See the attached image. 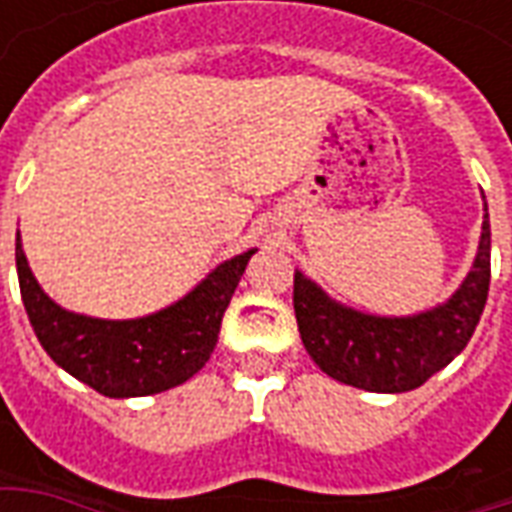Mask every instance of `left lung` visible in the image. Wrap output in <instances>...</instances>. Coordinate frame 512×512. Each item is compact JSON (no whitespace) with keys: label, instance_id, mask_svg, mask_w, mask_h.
I'll use <instances>...</instances> for the list:
<instances>
[{"label":"left lung","instance_id":"left-lung-1","mask_svg":"<svg viewBox=\"0 0 512 512\" xmlns=\"http://www.w3.org/2000/svg\"><path fill=\"white\" fill-rule=\"evenodd\" d=\"M477 255L450 299L417 315H370L332 299L304 271L293 274L301 343L326 376L365 392L417 389L472 340L491 282V224L483 202Z\"/></svg>","mask_w":512,"mask_h":512}]
</instances>
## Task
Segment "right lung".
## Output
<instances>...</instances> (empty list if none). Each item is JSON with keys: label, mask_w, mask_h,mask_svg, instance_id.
I'll use <instances>...</instances> for the list:
<instances>
[{"label": "right lung", "mask_w": 512, "mask_h": 512, "mask_svg": "<svg viewBox=\"0 0 512 512\" xmlns=\"http://www.w3.org/2000/svg\"><path fill=\"white\" fill-rule=\"evenodd\" d=\"M257 249L224 260L183 299L142 318L109 321L60 307L38 279L16 233L21 299L40 345L57 365L106 397L167 392L200 373L219 343L227 304Z\"/></svg>", "instance_id": "right-lung-1"}]
</instances>
